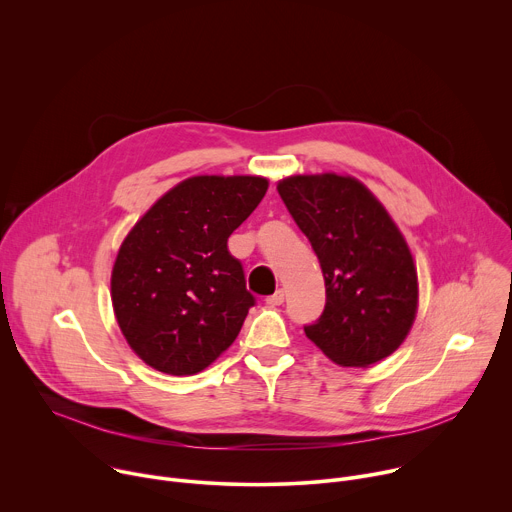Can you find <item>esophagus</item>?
<instances>
[{
    "instance_id": "1",
    "label": "esophagus",
    "mask_w": 512,
    "mask_h": 512,
    "mask_svg": "<svg viewBox=\"0 0 512 512\" xmlns=\"http://www.w3.org/2000/svg\"><path fill=\"white\" fill-rule=\"evenodd\" d=\"M283 300H285V294H283V289H277L273 296H269L265 302H267V306H271V308H275V306H281L283 304Z\"/></svg>"
}]
</instances>
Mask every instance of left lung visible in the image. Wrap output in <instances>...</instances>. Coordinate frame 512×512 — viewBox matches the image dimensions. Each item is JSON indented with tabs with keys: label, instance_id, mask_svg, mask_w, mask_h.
Masks as SVG:
<instances>
[{
	"label": "left lung",
	"instance_id": "1",
	"mask_svg": "<svg viewBox=\"0 0 512 512\" xmlns=\"http://www.w3.org/2000/svg\"><path fill=\"white\" fill-rule=\"evenodd\" d=\"M277 192L318 255L326 306L306 336L342 367L393 354L417 314L411 251L375 194L350 176L279 180Z\"/></svg>",
	"mask_w": 512,
	"mask_h": 512
}]
</instances>
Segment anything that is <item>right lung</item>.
<instances>
[{
  "label": "right lung",
  "instance_id": "obj_1",
  "mask_svg": "<svg viewBox=\"0 0 512 512\" xmlns=\"http://www.w3.org/2000/svg\"><path fill=\"white\" fill-rule=\"evenodd\" d=\"M261 176H192L168 190L119 247L111 273L117 324L152 369L204 371L255 306L227 241L267 192Z\"/></svg>",
  "mask_w": 512,
  "mask_h": 512
}]
</instances>
